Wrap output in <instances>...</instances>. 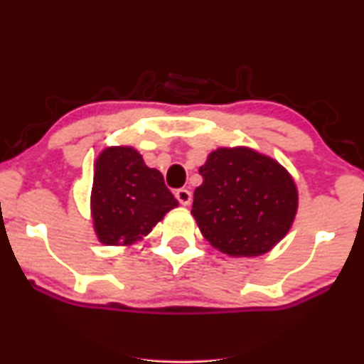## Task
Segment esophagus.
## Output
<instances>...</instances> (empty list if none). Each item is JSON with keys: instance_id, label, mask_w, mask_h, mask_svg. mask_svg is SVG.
Masks as SVG:
<instances>
[{"instance_id": "esophagus-1", "label": "esophagus", "mask_w": 364, "mask_h": 364, "mask_svg": "<svg viewBox=\"0 0 364 364\" xmlns=\"http://www.w3.org/2000/svg\"><path fill=\"white\" fill-rule=\"evenodd\" d=\"M176 198H178V202L181 203V205H190V202H191V191H188V190H185V188H179V190H176Z\"/></svg>"}]
</instances>
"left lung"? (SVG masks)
<instances>
[{"label":"left lung","mask_w":364,"mask_h":364,"mask_svg":"<svg viewBox=\"0 0 364 364\" xmlns=\"http://www.w3.org/2000/svg\"><path fill=\"white\" fill-rule=\"evenodd\" d=\"M193 214L205 240L231 257H258L291 229L298 190L274 159L252 149H217L200 168Z\"/></svg>","instance_id":"1"}]
</instances>
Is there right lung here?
Wrapping results in <instances>:
<instances>
[{
    "label": "right lung",
    "mask_w": 364,
    "mask_h": 364,
    "mask_svg": "<svg viewBox=\"0 0 364 364\" xmlns=\"http://www.w3.org/2000/svg\"><path fill=\"white\" fill-rule=\"evenodd\" d=\"M178 200L157 169L145 166L132 147H109L95 161L90 208L99 241L107 246L133 245L152 228Z\"/></svg>",
    "instance_id": "right-lung-1"
}]
</instances>
